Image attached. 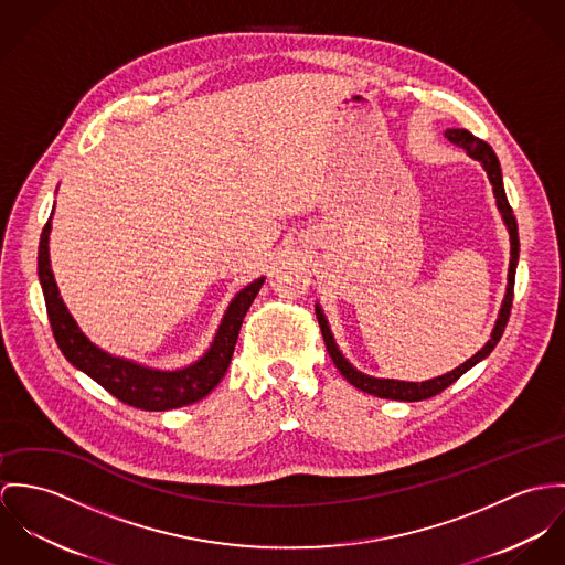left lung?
Here are the masks:
<instances>
[{
  "mask_svg": "<svg viewBox=\"0 0 565 565\" xmlns=\"http://www.w3.org/2000/svg\"><path fill=\"white\" fill-rule=\"evenodd\" d=\"M450 142L463 147L468 151L470 158L479 160L494 186V196H497V205L501 210L502 221L509 230V241H511V259H509V275H507V292H504V299H502L501 312L497 318V324L492 329V338L486 342V347L475 353L468 362H463L461 366H457L455 371L446 373V375L436 376V379H429V381H420V383H414V381H396V379H375V376L364 375L360 371H355L347 360L344 355L338 351L335 347V340L331 335V329L327 324V318L320 310V306H316V318H318V324H320V331H322V340H324V347L329 351V358L333 360L335 369L340 371V375L344 376L351 385H355L358 390L366 392V394H373L379 398H392V401H425V398H431L439 394L441 390H446L450 383H455L459 376L463 375L466 371H470L475 364H479L481 360H486L494 347L499 344L501 340L502 331L507 327V320H509V313H511V303H513V281H515V266H518V255H520V238H518V223H515V216H513V210L507 201V194H504V186H502V173L501 162L494 153V149L472 136L468 129H446L444 134Z\"/></svg>",
  "mask_w": 565,
  "mask_h": 565,
  "instance_id": "left-lung-1",
  "label": "left lung"
}]
</instances>
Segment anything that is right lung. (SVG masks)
<instances>
[{
    "instance_id": "obj_1",
    "label": "right lung",
    "mask_w": 565,
    "mask_h": 565,
    "mask_svg": "<svg viewBox=\"0 0 565 565\" xmlns=\"http://www.w3.org/2000/svg\"><path fill=\"white\" fill-rule=\"evenodd\" d=\"M50 232L52 221L45 223L39 243V279L56 344L75 369L97 381L121 403L145 412H167L192 405L207 396L218 385V381L230 369L234 347L243 327V318L252 308L253 299L257 297L264 284V277L245 286L232 299L210 349L194 364L180 371H156L102 351L79 331L77 322L63 303V297L52 273L47 247Z\"/></svg>"
}]
</instances>
